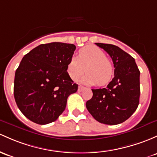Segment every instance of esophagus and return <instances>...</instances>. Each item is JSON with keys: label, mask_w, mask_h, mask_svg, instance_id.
<instances>
[{"label": "esophagus", "mask_w": 157, "mask_h": 157, "mask_svg": "<svg viewBox=\"0 0 157 157\" xmlns=\"http://www.w3.org/2000/svg\"><path fill=\"white\" fill-rule=\"evenodd\" d=\"M84 89H85V87L82 86H79V87H78V91H79V92H82V91Z\"/></svg>", "instance_id": "1"}]
</instances>
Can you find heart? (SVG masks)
I'll use <instances>...</instances> for the list:
<instances>
[{"instance_id":"heart-1","label":"heart","mask_w":157,"mask_h":157,"mask_svg":"<svg viewBox=\"0 0 157 157\" xmlns=\"http://www.w3.org/2000/svg\"><path fill=\"white\" fill-rule=\"evenodd\" d=\"M87 71L81 82L88 85L105 86L113 79L114 67L104 51L93 45L86 46L79 51L77 57H72L67 65V72L77 80Z\"/></svg>"}]
</instances>
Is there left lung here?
Returning <instances> with one entry per match:
<instances>
[{
    "label": "left lung",
    "instance_id": "1",
    "mask_svg": "<svg viewBox=\"0 0 157 157\" xmlns=\"http://www.w3.org/2000/svg\"><path fill=\"white\" fill-rule=\"evenodd\" d=\"M95 44L113 59L114 77L107 87L92 89L93 96L86 106L93 118L100 123L118 124L128 119L139 106L140 71L134 58L118 46Z\"/></svg>",
    "mask_w": 157,
    "mask_h": 157
}]
</instances>
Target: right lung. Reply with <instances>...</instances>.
I'll return each mask as SVG.
<instances>
[{"label": "right lung", "instance_id": "1", "mask_svg": "<svg viewBox=\"0 0 157 157\" xmlns=\"http://www.w3.org/2000/svg\"><path fill=\"white\" fill-rule=\"evenodd\" d=\"M75 49L73 44H42L21 59L15 75L14 98L29 120L47 124L63 113L68 97L78 89L67 72Z\"/></svg>", "mask_w": 157, "mask_h": 157}]
</instances>
